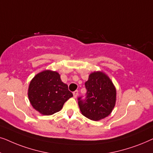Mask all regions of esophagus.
I'll return each instance as SVG.
<instances>
[{"instance_id":"1","label":"esophagus","mask_w":153,"mask_h":153,"mask_svg":"<svg viewBox=\"0 0 153 153\" xmlns=\"http://www.w3.org/2000/svg\"><path fill=\"white\" fill-rule=\"evenodd\" d=\"M73 95H74V98H76L77 95H78V91H75L74 93H73Z\"/></svg>"}]
</instances>
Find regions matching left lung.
<instances>
[{
  "label": "left lung",
  "instance_id": "8db88e82",
  "mask_svg": "<svg viewBox=\"0 0 153 153\" xmlns=\"http://www.w3.org/2000/svg\"><path fill=\"white\" fill-rule=\"evenodd\" d=\"M86 97L78 98L80 111L83 116L97 121L107 117L114 109L116 100V90L107 75L94 72L85 83Z\"/></svg>",
  "mask_w": 153,
  "mask_h": 153
}]
</instances>
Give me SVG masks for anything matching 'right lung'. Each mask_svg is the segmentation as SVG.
<instances>
[{
  "label": "right lung",
  "mask_w": 153,
  "mask_h": 153,
  "mask_svg": "<svg viewBox=\"0 0 153 153\" xmlns=\"http://www.w3.org/2000/svg\"><path fill=\"white\" fill-rule=\"evenodd\" d=\"M29 101L41 114L49 116L62 109L72 93L58 72L45 70L35 75L28 87Z\"/></svg>",
  "instance_id": "obj_1"
}]
</instances>
